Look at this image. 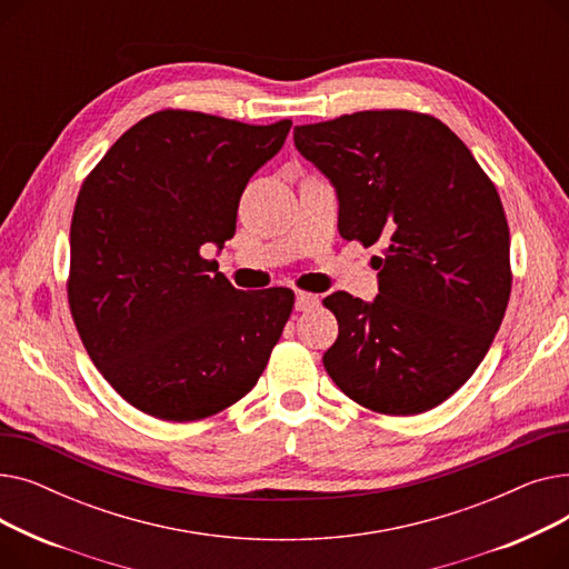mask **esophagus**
<instances>
[{
  "instance_id": "1",
  "label": "esophagus",
  "mask_w": 569,
  "mask_h": 569,
  "mask_svg": "<svg viewBox=\"0 0 569 569\" xmlns=\"http://www.w3.org/2000/svg\"><path fill=\"white\" fill-rule=\"evenodd\" d=\"M318 295H311V292H297L295 295V309L297 311H309L318 305Z\"/></svg>"
}]
</instances>
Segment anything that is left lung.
<instances>
[{
    "mask_svg": "<svg viewBox=\"0 0 569 569\" xmlns=\"http://www.w3.org/2000/svg\"><path fill=\"white\" fill-rule=\"evenodd\" d=\"M337 191L339 232L380 244L378 295L332 292L339 337L322 365L385 415H417L475 373L510 302V228L491 179L440 119L365 110L295 127Z\"/></svg>",
    "mask_w": 569,
    "mask_h": 569,
    "instance_id": "left-lung-1",
    "label": "left lung"
}]
</instances>
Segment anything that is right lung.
I'll list each match as a JSON object with an SVG mask.
<instances>
[{
	"mask_svg": "<svg viewBox=\"0 0 569 569\" xmlns=\"http://www.w3.org/2000/svg\"><path fill=\"white\" fill-rule=\"evenodd\" d=\"M290 127L161 110L82 182L69 307L92 362L133 408L202 420L251 392L264 371L295 292L237 290L200 249H223L234 234L239 198Z\"/></svg>",
	"mask_w": 569,
	"mask_h": 569,
	"instance_id": "right-lung-1",
	"label": "right lung"
}]
</instances>
